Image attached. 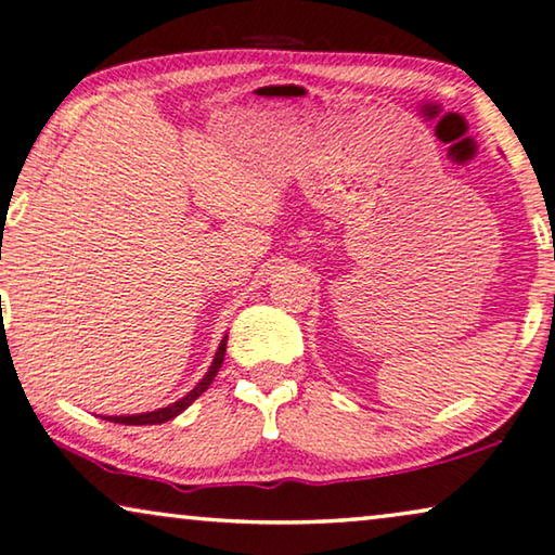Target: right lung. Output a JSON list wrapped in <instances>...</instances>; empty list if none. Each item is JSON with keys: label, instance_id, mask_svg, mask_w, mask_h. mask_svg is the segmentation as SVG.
I'll list each match as a JSON object with an SVG mask.
<instances>
[{"label": "right lung", "instance_id": "add662e5", "mask_svg": "<svg viewBox=\"0 0 555 555\" xmlns=\"http://www.w3.org/2000/svg\"><path fill=\"white\" fill-rule=\"evenodd\" d=\"M225 343H228V337L220 339V347H218V352H216V360H212L210 371L205 373V378H203L201 383H197V386L192 388L188 396L180 398V401H177V403L167 405V409L152 411V413H137V416H108L106 421H114V424H127V426H144V424H165V421L175 418L177 413H182L184 409H188V405H190L192 401H195L197 396H203L205 390H208V386L212 383V378H216L218 371H220V365H223V358H225Z\"/></svg>", "mask_w": 555, "mask_h": 555}]
</instances>
